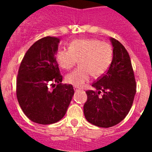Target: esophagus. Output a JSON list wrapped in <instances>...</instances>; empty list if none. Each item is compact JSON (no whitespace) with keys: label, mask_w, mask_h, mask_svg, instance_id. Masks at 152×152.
I'll use <instances>...</instances> for the list:
<instances>
[{"label":"esophagus","mask_w":152,"mask_h":152,"mask_svg":"<svg viewBox=\"0 0 152 152\" xmlns=\"http://www.w3.org/2000/svg\"><path fill=\"white\" fill-rule=\"evenodd\" d=\"M74 90H75V91H80V88H77V87H74Z\"/></svg>","instance_id":"34e87169"}]
</instances>
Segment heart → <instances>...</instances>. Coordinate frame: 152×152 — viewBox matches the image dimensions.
I'll list each match as a JSON object with an SVG mask.
<instances>
[{"label":"heart","instance_id":"heart-1","mask_svg":"<svg viewBox=\"0 0 152 152\" xmlns=\"http://www.w3.org/2000/svg\"><path fill=\"white\" fill-rule=\"evenodd\" d=\"M113 51L110 45L96 39H76L70 42L68 49H58L56 60L63 69L73 68L78 60L79 65L68 74V84L81 88L91 78H98L108 71L111 65Z\"/></svg>","mask_w":152,"mask_h":152}]
</instances>
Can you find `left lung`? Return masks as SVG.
I'll return each instance as SVG.
<instances>
[{"label":"left lung","instance_id":"8db88e82","mask_svg":"<svg viewBox=\"0 0 152 152\" xmlns=\"http://www.w3.org/2000/svg\"><path fill=\"white\" fill-rule=\"evenodd\" d=\"M111 65L103 76L92 84L96 91H86L84 105L86 119L94 126L108 128L124 119L129 112L136 92V82L129 55L116 39ZM103 94L100 95V93Z\"/></svg>","mask_w":152,"mask_h":152}]
</instances>
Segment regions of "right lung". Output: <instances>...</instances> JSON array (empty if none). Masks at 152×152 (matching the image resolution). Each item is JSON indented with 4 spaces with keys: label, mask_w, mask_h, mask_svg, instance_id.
<instances>
[{
    "label": "right lung",
    "mask_w": 152,
    "mask_h": 152,
    "mask_svg": "<svg viewBox=\"0 0 152 152\" xmlns=\"http://www.w3.org/2000/svg\"><path fill=\"white\" fill-rule=\"evenodd\" d=\"M59 41L52 36L36 41L19 68L17 100L24 114L38 124H52L62 119L75 93L72 84L61 83L62 75L56 60Z\"/></svg>",
    "instance_id": "1"
}]
</instances>
